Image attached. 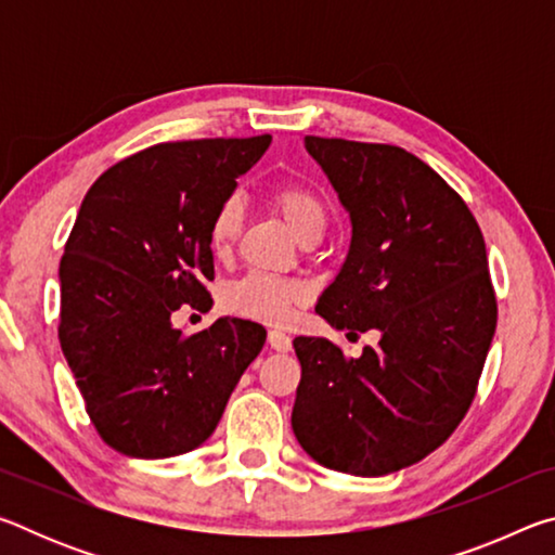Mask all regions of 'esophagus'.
<instances>
[{
	"mask_svg": "<svg viewBox=\"0 0 555 555\" xmlns=\"http://www.w3.org/2000/svg\"><path fill=\"white\" fill-rule=\"evenodd\" d=\"M269 345H271V350H276V352H288L291 337L281 331H269Z\"/></svg>",
	"mask_w": 555,
	"mask_h": 555,
	"instance_id": "esophagus-1",
	"label": "esophagus"
}]
</instances>
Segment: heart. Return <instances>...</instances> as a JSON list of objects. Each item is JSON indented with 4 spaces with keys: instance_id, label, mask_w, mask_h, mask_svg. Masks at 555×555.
Wrapping results in <instances>:
<instances>
[{
    "instance_id": "obj_1",
    "label": "heart",
    "mask_w": 555,
    "mask_h": 555,
    "mask_svg": "<svg viewBox=\"0 0 555 555\" xmlns=\"http://www.w3.org/2000/svg\"><path fill=\"white\" fill-rule=\"evenodd\" d=\"M269 201L288 230L304 242L308 237H323L327 210L321 195L313 188L298 181H281L271 188ZM242 230V208L237 201H224L212 212L208 224V244L215 259H228L237 244ZM306 284L294 279H279L269 274H247L224 288L222 306L232 315L247 318L269 325L288 323L300 306L308 304Z\"/></svg>"
}]
</instances>
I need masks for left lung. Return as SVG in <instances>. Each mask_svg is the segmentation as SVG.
<instances>
[{"mask_svg":"<svg viewBox=\"0 0 555 555\" xmlns=\"http://www.w3.org/2000/svg\"><path fill=\"white\" fill-rule=\"evenodd\" d=\"M306 149L352 220L315 313L379 343L350 360L325 337H296L291 426L325 467L389 475L443 446L475 399L496 327L485 237L453 188L399 146L306 137Z\"/></svg>","mask_w":555,"mask_h":555,"instance_id":"left-lung-1","label":"left lung"}]
</instances>
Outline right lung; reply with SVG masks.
Returning <instances> with one entry per match:
<instances>
[{"label":"right lung","mask_w":555,"mask_h":555,"mask_svg":"<svg viewBox=\"0 0 555 555\" xmlns=\"http://www.w3.org/2000/svg\"><path fill=\"white\" fill-rule=\"evenodd\" d=\"M271 134L164 142L107 168L86 195L61 259L59 340L100 438L131 457L198 448L267 331L218 318L171 325L212 304L208 224Z\"/></svg>","instance_id":"right-lung-1"}]
</instances>
